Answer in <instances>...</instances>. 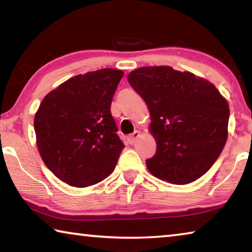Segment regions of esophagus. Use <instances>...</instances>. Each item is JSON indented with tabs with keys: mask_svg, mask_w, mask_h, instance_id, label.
<instances>
[{
	"mask_svg": "<svg viewBox=\"0 0 252 252\" xmlns=\"http://www.w3.org/2000/svg\"><path fill=\"white\" fill-rule=\"evenodd\" d=\"M139 136H140V131L136 130V131H134V132H133V133H132V134H130L129 136H127L126 140H127V142H129L130 144H133V143L135 142V140L138 139Z\"/></svg>",
	"mask_w": 252,
	"mask_h": 252,
	"instance_id": "1",
	"label": "esophagus"
}]
</instances>
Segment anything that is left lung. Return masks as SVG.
Here are the masks:
<instances>
[{
    "label": "left lung",
    "mask_w": 252,
    "mask_h": 252,
    "mask_svg": "<svg viewBox=\"0 0 252 252\" xmlns=\"http://www.w3.org/2000/svg\"><path fill=\"white\" fill-rule=\"evenodd\" d=\"M127 81L151 116L157 151L147 159L153 176L187 185L203 176L228 138L229 105L209 81L171 66H144Z\"/></svg>",
    "instance_id": "obj_1"
}]
</instances>
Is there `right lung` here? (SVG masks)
Listing matches in <instances>:
<instances>
[{"mask_svg": "<svg viewBox=\"0 0 252 252\" xmlns=\"http://www.w3.org/2000/svg\"><path fill=\"white\" fill-rule=\"evenodd\" d=\"M123 72L102 69L65 81L42 100L34 118L42 160L60 180L84 188L104 180L125 144L111 103Z\"/></svg>", "mask_w": 252, "mask_h": 252, "instance_id": "add662e5", "label": "right lung"}]
</instances>
